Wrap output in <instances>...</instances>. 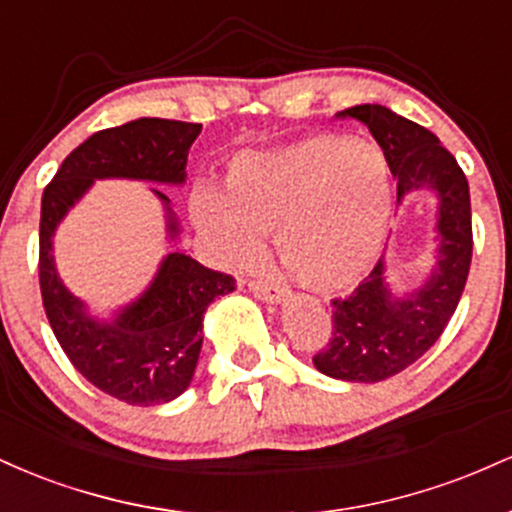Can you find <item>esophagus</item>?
Returning <instances> with one entry per match:
<instances>
[{
	"instance_id": "1",
	"label": "esophagus",
	"mask_w": 512,
	"mask_h": 512,
	"mask_svg": "<svg viewBox=\"0 0 512 512\" xmlns=\"http://www.w3.org/2000/svg\"><path fill=\"white\" fill-rule=\"evenodd\" d=\"M248 289L255 293L260 301H267V303H281L286 296H289V289L281 284H274V281H250Z\"/></svg>"
}]
</instances>
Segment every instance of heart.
<instances>
[{
	"label": "heart",
	"mask_w": 512,
	"mask_h": 512,
	"mask_svg": "<svg viewBox=\"0 0 512 512\" xmlns=\"http://www.w3.org/2000/svg\"><path fill=\"white\" fill-rule=\"evenodd\" d=\"M390 209L383 156L337 134L243 151L228 166L226 192L202 182L190 197L192 221L223 262L252 264L274 231L281 262L315 291L349 289L368 274Z\"/></svg>",
	"instance_id": "b5f03b06"
}]
</instances>
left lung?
<instances>
[{"mask_svg":"<svg viewBox=\"0 0 512 512\" xmlns=\"http://www.w3.org/2000/svg\"><path fill=\"white\" fill-rule=\"evenodd\" d=\"M337 117L363 122L397 180V204L419 190L438 199L436 264L411 293H392L385 260L346 298L332 301V337L315 368L346 383H380L402 373L438 342L455 313L472 264V204L455 156L426 127L385 105H354Z\"/></svg>","mask_w":512,"mask_h":512,"instance_id":"8db88e82","label":"left lung"}]
</instances>
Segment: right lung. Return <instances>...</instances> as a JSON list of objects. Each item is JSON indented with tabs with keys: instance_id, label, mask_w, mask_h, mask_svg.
<instances>
[{
	"instance_id": "obj_1",
	"label": "right lung",
	"mask_w": 512,
	"mask_h": 512,
	"mask_svg": "<svg viewBox=\"0 0 512 512\" xmlns=\"http://www.w3.org/2000/svg\"><path fill=\"white\" fill-rule=\"evenodd\" d=\"M202 125L139 117L101 129L62 161L40 207V293L52 332L72 366L105 395L151 407L180 397L195 375L202 351V320L214 298L236 289L231 274L214 272L182 252H170L151 286L113 320H96L62 284L52 257V236L93 180L129 178L182 185L187 151ZM163 202L168 236H178L170 199Z\"/></svg>"
}]
</instances>
